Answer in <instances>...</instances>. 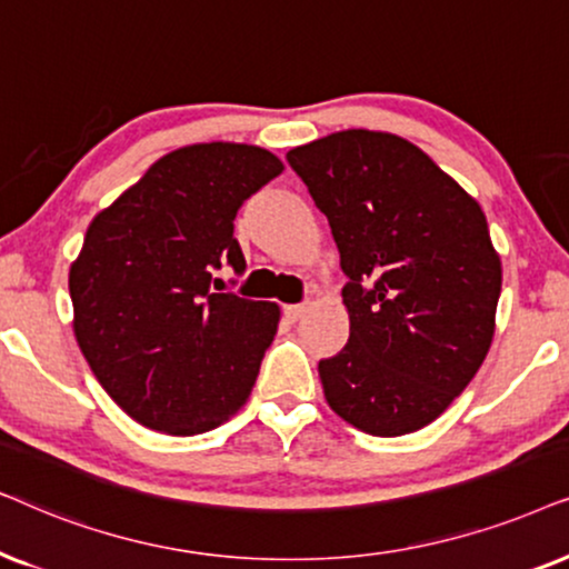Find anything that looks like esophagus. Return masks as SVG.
Masks as SVG:
<instances>
[{
	"label": "esophagus",
	"mask_w": 569,
	"mask_h": 569,
	"mask_svg": "<svg viewBox=\"0 0 569 569\" xmlns=\"http://www.w3.org/2000/svg\"><path fill=\"white\" fill-rule=\"evenodd\" d=\"M307 309H309L307 305H286V307H283V315L289 317L291 322H297V320H301V317L307 315Z\"/></svg>",
	"instance_id": "obj_1"
}]
</instances>
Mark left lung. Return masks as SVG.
Listing matches in <instances>:
<instances>
[{
  "label": "left lung",
  "instance_id": "left-lung-1",
  "mask_svg": "<svg viewBox=\"0 0 569 569\" xmlns=\"http://www.w3.org/2000/svg\"><path fill=\"white\" fill-rule=\"evenodd\" d=\"M286 158L328 216L351 280V336L320 361L325 400L367 435H411L448 411L495 338L502 262L487 216L392 132H332Z\"/></svg>",
  "mask_w": 569,
  "mask_h": 569
}]
</instances>
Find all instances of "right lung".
I'll use <instances>...</instances> for the list:
<instances>
[{
	"instance_id": "right-lung-1",
	"label": "right lung",
	"mask_w": 569,
	"mask_h": 569,
	"mask_svg": "<svg viewBox=\"0 0 569 569\" xmlns=\"http://www.w3.org/2000/svg\"><path fill=\"white\" fill-rule=\"evenodd\" d=\"M280 171L264 148L194 142L90 221L70 264L72 330L101 388L142 427L202 435L252 396L280 307L210 286L223 262L244 270L233 218Z\"/></svg>"
}]
</instances>
